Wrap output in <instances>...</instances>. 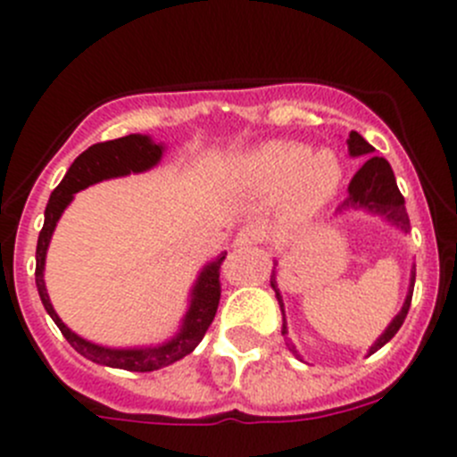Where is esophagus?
<instances>
[{"mask_svg": "<svg viewBox=\"0 0 457 457\" xmlns=\"http://www.w3.org/2000/svg\"><path fill=\"white\" fill-rule=\"evenodd\" d=\"M265 237V229L261 228V225H245V228L238 229L237 238H234V245L237 247H243V245H254V243H261Z\"/></svg>", "mask_w": 457, "mask_h": 457, "instance_id": "obj_1", "label": "esophagus"}]
</instances>
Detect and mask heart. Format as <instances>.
<instances>
[{
  "mask_svg": "<svg viewBox=\"0 0 457 457\" xmlns=\"http://www.w3.org/2000/svg\"><path fill=\"white\" fill-rule=\"evenodd\" d=\"M232 180L261 194H281L283 220H305L330 203L341 180L332 152H317L299 143H265L238 158Z\"/></svg>",
  "mask_w": 457,
  "mask_h": 457,
  "instance_id": "1",
  "label": "heart"
}]
</instances>
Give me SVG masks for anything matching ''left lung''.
Returning <instances> with one entry per match:
<instances>
[{"instance_id":"8db88e82","label":"left lung","mask_w":457,"mask_h":457,"mask_svg":"<svg viewBox=\"0 0 457 457\" xmlns=\"http://www.w3.org/2000/svg\"><path fill=\"white\" fill-rule=\"evenodd\" d=\"M348 145V154L353 158H360L364 156L366 162L360 167L355 176H353L351 185H348V196L346 201L341 203L337 207V214H344V212H366V214H373L378 219H382L384 223H388L391 228L400 229V232H409L411 223H409V214H406V207H404V196L400 194L395 183V174H393L391 165H388L386 158H379L375 156V147L373 145L366 143L357 131H351L346 140ZM277 261H274V268L272 274H270V286H272L274 295H277L278 301V308H281L283 314V326H281V335H287V321H286V308H283V296L281 290L277 286ZM413 286H415V263L411 265V278H409V292H406V299L402 303L400 312L393 317V321L388 323L386 330L375 339L373 346L369 348V355L378 353L379 348L386 346L388 341L395 337V332L400 330L402 323H404L406 314H409L411 308V299H413ZM290 353H295L296 357L301 360V355L296 353L295 346H290ZM366 355V357H369Z\"/></svg>"}]
</instances>
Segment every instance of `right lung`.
I'll return each instance as SVG.
<instances>
[{
	"label": "right lung",
	"mask_w": 457,
	"mask_h": 457,
	"mask_svg": "<svg viewBox=\"0 0 457 457\" xmlns=\"http://www.w3.org/2000/svg\"><path fill=\"white\" fill-rule=\"evenodd\" d=\"M162 154H165V143H154L149 136L143 134H131L125 136V138L93 145V147H88L87 152H82L75 158L73 165L69 167V171L62 179V183L53 189L51 198L46 203V210H44V228L37 237V252H35V261H37V265H35V283H37L39 299H42L44 308L51 314L55 326L62 330V335L66 337V341L79 355L91 360L93 364L131 370V373H152V370L165 369V366L183 360L185 355H189L201 344L207 328L214 321L216 308H219V270L228 252H220L216 259L203 265L192 290H189V303L183 319H180L179 330H176L174 337H170L162 344H156V346L111 348L93 344V341L79 337L78 332H73L62 321L46 292L44 265H46L48 245H51L57 220L62 219V214L71 205L75 194L91 187V185L102 183V180L120 179V176L129 174H143V171L154 170L162 161Z\"/></svg>",
	"instance_id": "right-lung-1"
}]
</instances>
